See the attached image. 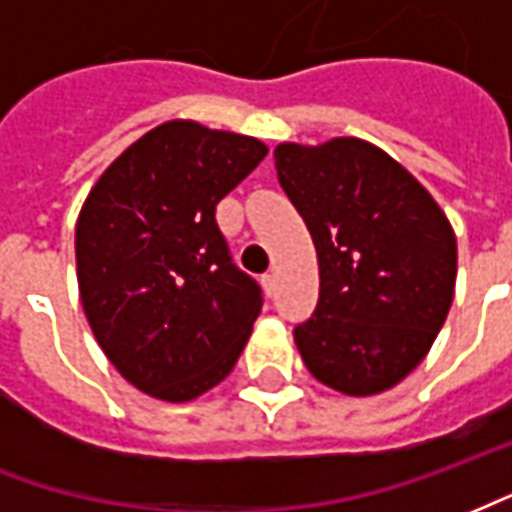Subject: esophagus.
<instances>
[{
	"mask_svg": "<svg viewBox=\"0 0 512 512\" xmlns=\"http://www.w3.org/2000/svg\"><path fill=\"white\" fill-rule=\"evenodd\" d=\"M263 290H266V296H274V290H277V277L274 274H263Z\"/></svg>",
	"mask_w": 512,
	"mask_h": 512,
	"instance_id": "obj_1",
	"label": "esophagus"
}]
</instances>
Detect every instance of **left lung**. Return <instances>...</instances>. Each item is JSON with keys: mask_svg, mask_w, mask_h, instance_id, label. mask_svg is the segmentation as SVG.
Masks as SVG:
<instances>
[{"mask_svg": "<svg viewBox=\"0 0 512 512\" xmlns=\"http://www.w3.org/2000/svg\"><path fill=\"white\" fill-rule=\"evenodd\" d=\"M274 161L321 271L318 307L293 329L304 365L343 395L392 389L447 321L458 274L450 219L406 167L365 139L282 142Z\"/></svg>", "mask_w": 512, "mask_h": 512, "instance_id": "left-lung-1", "label": "left lung"}]
</instances>
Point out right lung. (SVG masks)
Returning <instances> with one entry per match:
<instances>
[{
  "mask_svg": "<svg viewBox=\"0 0 512 512\" xmlns=\"http://www.w3.org/2000/svg\"><path fill=\"white\" fill-rule=\"evenodd\" d=\"M255 136L169 120L109 164L76 222L84 315L128 384L186 403L230 376L260 315L216 205L266 158Z\"/></svg>",
  "mask_w": 512,
  "mask_h": 512,
  "instance_id": "obj_1",
  "label": "right lung"
}]
</instances>
